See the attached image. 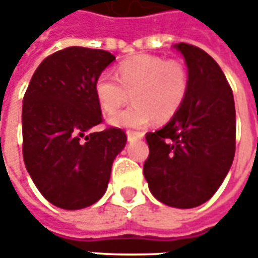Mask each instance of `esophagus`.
<instances>
[{
	"label": "esophagus",
	"mask_w": 258,
	"mask_h": 258,
	"mask_svg": "<svg viewBox=\"0 0 258 258\" xmlns=\"http://www.w3.org/2000/svg\"><path fill=\"white\" fill-rule=\"evenodd\" d=\"M127 141L129 142H134V141H139V139H142L144 138V134H141V132H127Z\"/></svg>",
	"instance_id": "obj_1"
}]
</instances>
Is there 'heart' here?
<instances>
[{"label":"heart","instance_id":"heart-1","mask_svg":"<svg viewBox=\"0 0 258 258\" xmlns=\"http://www.w3.org/2000/svg\"><path fill=\"white\" fill-rule=\"evenodd\" d=\"M189 90V72L179 60L154 54H138L122 61L117 77L104 72L94 83L97 103L104 113L114 114L133 94L134 104L110 122L116 126L142 129L152 119L171 120L182 107Z\"/></svg>","mask_w":258,"mask_h":258}]
</instances>
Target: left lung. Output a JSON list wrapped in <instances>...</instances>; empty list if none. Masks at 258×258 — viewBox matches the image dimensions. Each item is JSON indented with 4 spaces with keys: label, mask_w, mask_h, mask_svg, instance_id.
<instances>
[{
    "label": "left lung",
    "mask_w": 258,
    "mask_h": 258,
    "mask_svg": "<svg viewBox=\"0 0 258 258\" xmlns=\"http://www.w3.org/2000/svg\"><path fill=\"white\" fill-rule=\"evenodd\" d=\"M185 58L189 90L182 107L156 132L146 134L144 175L155 198L173 208L208 201L235 154L233 90L217 61L195 45H173Z\"/></svg>",
    "instance_id": "1"
}]
</instances>
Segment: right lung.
I'll list each match as a JSON object with an SVG mask.
<instances>
[{"mask_svg":"<svg viewBox=\"0 0 258 258\" xmlns=\"http://www.w3.org/2000/svg\"><path fill=\"white\" fill-rule=\"evenodd\" d=\"M114 55L67 47L37 67L23 99V156L47 201L82 210L106 192L112 164L126 145L122 129L93 132L103 122L94 83Z\"/></svg>","mask_w":258,"mask_h":258,"instance_id":"right-lung-1","label":"right lung"}]
</instances>
